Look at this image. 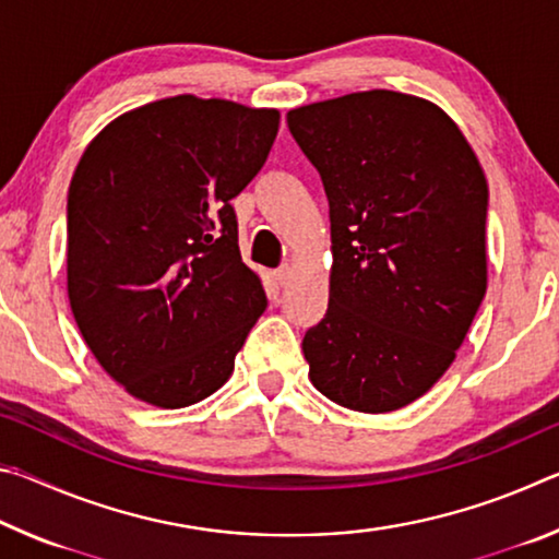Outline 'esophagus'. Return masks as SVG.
<instances>
[{
	"label": "esophagus",
	"instance_id": "obj_1",
	"mask_svg": "<svg viewBox=\"0 0 559 559\" xmlns=\"http://www.w3.org/2000/svg\"><path fill=\"white\" fill-rule=\"evenodd\" d=\"M273 276H276V281L281 283V286H286V283L293 278V266H290V263H283V266L276 269V273H273Z\"/></svg>",
	"mask_w": 559,
	"mask_h": 559
}]
</instances>
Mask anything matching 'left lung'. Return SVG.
Instances as JSON below:
<instances>
[{
	"label": "left lung",
	"instance_id": "8db88e82",
	"mask_svg": "<svg viewBox=\"0 0 559 559\" xmlns=\"http://www.w3.org/2000/svg\"><path fill=\"white\" fill-rule=\"evenodd\" d=\"M330 204L328 313L302 337L330 402L384 414L449 370L488 286V182L456 122L396 91L288 112Z\"/></svg>",
	"mask_w": 559,
	"mask_h": 559
}]
</instances>
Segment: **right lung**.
<instances>
[{
  "mask_svg": "<svg viewBox=\"0 0 559 559\" xmlns=\"http://www.w3.org/2000/svg\"><path fill=\"white\" fill-rule=\"evenodd\" d=\"M281 112L175 96L108 122L69 187V300L103 370L179 409L229 380L266 310L231 200L259 175Z\"/></svg>",
  "mask_w": 559,
  "mask_h": 559,
  "instance_id": "right-lung-1",
  "label": "right lung"
}]
</instances>
